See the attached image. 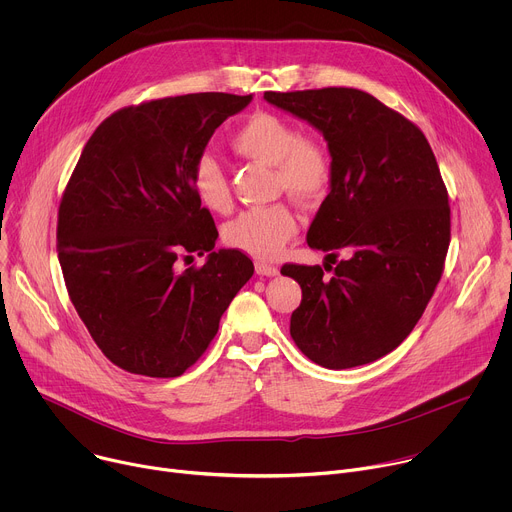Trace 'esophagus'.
Listing matches in <instances>:
<instances>
[{"label":"esophagus","mask_w":512,"mask_h":512,"mask_svg":"<svg viewBox=\"0 0 512 512\" xmlns=\"http://www.w3.org/2000/svg\"><path fill=\"white\" fill-rule=\"evenodd\" d=\"M255 271H257V275H263V277H275L279 273L277 265H271V263H265V261H257Z\"/></svg>","instance_id":"obj_1"}]
</instances>
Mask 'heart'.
Listing matches in <instances>:
<instances>
[{
	"label": "heart",
	"mask_w": 512,
	"mask_h": 512,
	"mask_svg": "<svg viewBox=\"0 0 512 512\" xmlns=\"http://www.w3.org/2000/svg\"><path fill=\"white\" fill-rule=\"evenodd\" d=\"M237 156L263 166H273L275 182L289 196L302 202L320 200L332 182V158L326 145L302 135L298 125L269 111L251 113L231 135ZM192 190L202 206L212 212H229L233 206L225 168L204 154L192 170ZM298 233V216L287 204L249 208L225 225V241L261 259L281 253L285 243Z\"/></svg>",
	"instance_id": "1"
}]
</instances>
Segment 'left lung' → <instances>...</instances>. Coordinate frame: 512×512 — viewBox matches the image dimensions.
<instances>
[{
    "instance_id": "1",
    "label": "left lung",
    "mask_w": 512,
    "mask_h": 512,
    "mask_svg": "<svg viewBox=\"0 0 512 512\" xmlns=\"http://www.w3.org/2000/svg\"><path fill=\"white\" fill-rule=\"evenodd\" d=\"M263 99L322 133L332 158L330 192L308 245L330 265H283L302 287L289 334L320 367L342 371L395 350L419 322L442 277L450 206L425 135L373 95L330 87Z\"/></svg>"
}]
</instances>
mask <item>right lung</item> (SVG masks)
Returning a JSON list of instances; mask_svg holds the SVG:
<instances>
[{
  "instance_id": "obj_1",
  "label": "right lung",
  "mask_w": 512,
  "mask_h": 512,
  "mask_svg": "<svg viewBox=\"0 0 512 512\" xmlns=\"http://www.w3.org/2000/svg\"><path fill=\"white\" fill-rule=\"evenodd\" d=\"M253 95L194 93L125 107L87 141L58 208L70 302L123 371L180 377L202 356L253 261L218 249L192 170L214 129ZM186 252L207 253L182 270Z\"/></svg>"
}]
</instances>
